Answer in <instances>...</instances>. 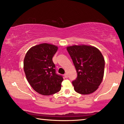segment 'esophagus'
I'll use <instances>...</instances> for the list:
<instances>
[{"label":"esophagus","mask_w":124,"mask_h":124,"mask_svg":"<svg viewBox=\"0 0 124 124\" xmlns=\"http://www.w3.org/2000/svg\"><path fill=\"white\" fill-rule=\"evenodd\" d=\"M64 77L66 78H67L68 77V74H67V73H65V74L64 75Z\"/></svg>","instance_id":"obj_1"}]
</instances>
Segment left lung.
Listing matches in <instances>:
<instances>
[{
    "label": "left lung",
    "mask_w": 124,
    "mask_h": 124,
    "mask_svg": "<svg viewBox=\"0 0 124 124\" xmlns=\"http://www.w3.org/2000/svg\"><path fill=\"white\" fill-rule=\"evenodd\" d=\"M77 77L72 82L76 92L82 95L94 93L98 89L104 76L105 61L99 49L93 46L79 45L68 46Z\"/></svg>",
    "instance_id": "8db88e82"
}]
</instances>
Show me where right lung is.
<instances>
[{
    "instance_id": "obj_1",
    "label": "right lung",
    "mask_w": 124,
    "mask_h": 124,
    "mask_svg": "<svg viewBox=\"0 0 124 124\" xmlns=\"http://www.w3.org/2000/svg\"><path fill=\"white\" fill-rule=\"evenodd\" d=\"M56 46L43 43L31 47L23 60L26 78L33 89L43 95H51L60 90L63 78L55 73L52 57Z\"/></svg>"
}]
</instances>
